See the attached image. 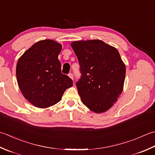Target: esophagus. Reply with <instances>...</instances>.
I'll list each match as a JSON object with an SVG mask.
<instances>
[{
  "instance_id": "1",
  "label": "esophagus",
  "mask_w": 155,
  "mask_h": 155,
  "mask_svg": "<svg viewBox=\"0 0 155 155\" xmlns=\"http://www.w3.org/2000/svg\"><path fill=\"white\" fill-rule=\"evenodd\" d=\"M69 77L71 79H72V80H73V77H74V75H73V74L72 73H70V74H69Z\"/></svg>"
}]
</instances>
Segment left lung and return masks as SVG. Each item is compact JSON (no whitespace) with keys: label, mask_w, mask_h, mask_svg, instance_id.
I'll return each mask as SVG.
<instances>
[{"label":"left lung","mask_w":155,"mask_h":155,"mask_svg":"<svg viewBox=\"0 0 155 155\" xmlns=\"http://www.w3.org/2000/svg\"><path fill=\"white\" fill-rule=\"evenodd\" d=\"M71 46L80 65L76 86L81 102L94 112L107 111L124 86L126 67L118 51L98 39L77 41Z\"/></svg>","instance_id":"left-lung-1"}]
</instances>
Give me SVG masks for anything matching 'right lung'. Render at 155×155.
<instances>
[{
	"instance_id": "obj_1",
	"label": "right lung",
	"mask_w": 155,
	"mask_h": 155,
	"mask_svg": "<svg viewBox=\"0 0 155 155\" xmlns=\"http://www.w3.org/2000/svg\"><path fill=\"white\" fill-rule=\"evenodd\" d=\"M60 43L51 39L35 43L18 59L16 75L22 94L33 106L46 108L61 99L73 81L61 71Z\"/></svg>"
}]
</instances>
